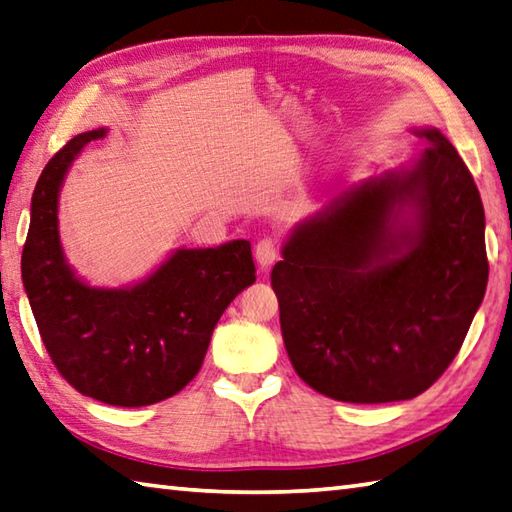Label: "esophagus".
I'll list each match as a JSON object with an SVG mask.
<instances>
[{
  "mask_svg": "<svg viewBox=\"0 0 512 512\" xmlns=\"http://www.w3.org/2000/svg\"><path fill=\"white\" fill-rule=\"evenodd\" d=\"M254 256H256V263L267 269L269 265H274V260L278 258V243L274 238H260L256 243V249H254Z\"/></svg>",
  "mask_w": 512,
  "mask_h": 512,
  "instance_id": "obj_1",
  "label": "esophagus"
}]
</instances>
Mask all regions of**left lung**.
Instances as JSON below:
<instances>
[{
  "mask_svg": "<svg viewBox=\"0 0 512 512\" xmlns=\"http://www.w3.org/2000/svg\"><path fill=\"white\" fill-rule=\"evenodd\" d=\"M410 171L372 178L296 227L272 269L296 374L347 403L426 392L461 350L488 283L486 218L437 129ZM413 209L410 224L400 220Z\"/></svg>",
  "mask_w": 512,
  "mask_h": 512,
  "instance_id": "left-lung-1",
  "label": "left lung"
}]
</instances>
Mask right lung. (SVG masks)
I'll list each match as a JSON object with an SVG mask.
<instances>
[{
	"label": "right lung",
	"mask_w": 512,
	"mask_h": 512,
	"mask_svg": "<svg viewBox=\"0 0 512 512\" xmlns=\"http://www.w3.org/2000/svg\"><path fill=\"white\" fill-rule=\"evenodd\" d=\"M104 129L75 136L37 180L22 278L53 365L84 397L140 408L178 394L198 374L227 305L256 281L252 245L178 249L131 289H93L64 263L57 194L73 158Z\"/></svg>",
	"instance_id": "1"
}]
</instances>
